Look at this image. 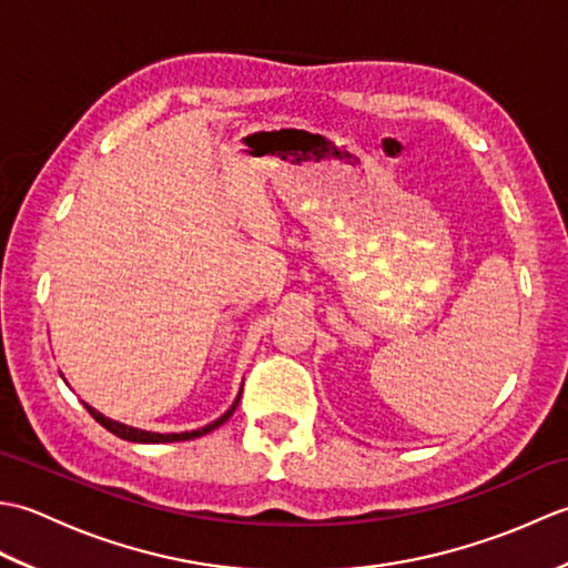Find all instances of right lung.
<instances>
[{"mask_svg":"<svg viewBox=\"0 0 568 568\" xmlns=\"http://www.w3.org/2000/svg\"><path fill=\"white\" fill-rule=\"evenodd\" d=\"M63 381H65V378H63ZM239 397H241V393L236 395V400L232 403V407H229L222 417H216L214 422H210V425H204V427H200V429L180 432V434H175V432H173V434H161V432H146V429H139V427H129V425H124V422H116V419H112V417H104L102 413H98V409H94V407L88 405V403H82V405L88 407V413H90L94 419H98L104 429H110L112 434H116L119 439L139 442V444H165V442L197 439V437H202V434H207V432L216 429L220 425H224V422L234 415V409H236V405H239Z\"/></svg>","mask_w":568,"mask_h":568,"instance_id":"right-lung-1","label":"right lung"}]
</instances>
